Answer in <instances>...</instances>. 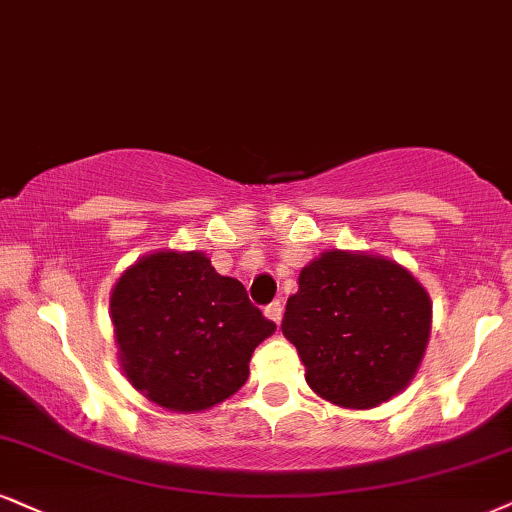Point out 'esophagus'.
I'll return each instance as SVG.
<instances>
[{"mask_svg":"<svg viewBox=\"0 0 512 512\" xmlns=\"http://www.w3.org/2000/svg\"><path fill=\"white\" fill-rule=\"evenodd\" d=\"M282 311H285V304H282L280 299L277 301H273V304H270L268 308H266V315L270 320H273L275 325H280V320H282Z\"/></svg>","mask_w":512,"mask_h":512,"instance_id":"34e87169","label":"esophagus"}]
</instances>
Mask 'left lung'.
I'll return each instance as SVG.
<instances>
[{"instance_id":"8db88e82","label":"left lung","mask_w":512,"mask_h":512,"mask_svg":"<svg viewBox=\"0 0 512 512\" xmlns=\"http://www.w3.org/2000/svg\"><path fill=\"white\" fill-rule=\"evenodd\" d=\"M432 301L408 268L365 251L330 249L299 273L282 334L320 399L365 410L408 387L425 358Z\"/></svg>"}]
</instances>
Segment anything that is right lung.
Listing matches in <instances>:
<instances>
[{"label": "right lung", "instance_id": "right-lung-1", "mask_svg": "<svg viewBox=\"0 0 512 512\" xmlns=\"http://www.w3.org/2000/svg\"><path fill=\"white\" fill-rule=\"evenodd\" d=\"M118 363L156 406L201 413L249 377L251 353L275 323L204 251L161 249L135 261L111 289Z\"/></svg>", "mask_w": 512, "mask_h": 512}]
</instances>
